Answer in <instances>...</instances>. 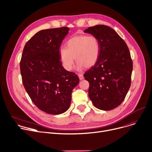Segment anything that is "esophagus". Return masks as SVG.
I'll use <instances>...</instances> for the list:
<instances>
[{
  "label": "esophagus",
  "instance_id": "obj_1",
  "mask_svg": "<svg viewBox=\"0 0 152 152\" xmlns=\"http://www.w3.org/2000/svg\"><path fill=\"white\" fill-rule=\"evenodd\" d=\"M78 77H79V79H80V80H83V75H82V74H78Z\"/></svg>",
  "mask_w": 152,
  "mask_h": 152
}]
</instances>
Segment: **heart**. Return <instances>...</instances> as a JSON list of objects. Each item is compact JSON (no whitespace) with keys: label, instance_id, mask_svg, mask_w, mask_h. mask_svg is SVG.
<instances>
[{"label":"heart","instance_id":"1","mask_svg":"<svg viewBox=\"0 0 152 152\" xmlns=\"http://www.w3.org/2000/svg\"><path fill=\"white\" fill-rule=\"evenodd\" d=\"M100 53L98 39L94 36L84 34L74 36L66 42V48L59 50V57L64 68L70 71L74 67L75 58L77 67L90 68L97 62Z\"/></svg>","mask_w":152,"mask_h":152}]
</instances>
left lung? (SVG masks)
Instances as JSON below:
<instances>
[{
  "mask_svg": "<svg viewBox=\"0 0 152 152\" xmlns=\"http://www.w3.org/2000/svg\"><path fill=\"white\" fill-rule=\"evenodd\" d=\"M84 32L96 37L100 45L97 62L84 74L90 84L89 98L98 109L113 110L123 102L131 86L133 64L129 49L108 26L95 25Z\"/></svg>",
  "mask_w": 152,
  "mask_h": 152,
  "instance_id": "obj_1",
  "label": "left lung"
}]
</instances>
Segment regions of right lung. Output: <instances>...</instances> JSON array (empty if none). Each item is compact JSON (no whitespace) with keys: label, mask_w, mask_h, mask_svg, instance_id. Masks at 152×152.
I'll return each mask as SVG.
<instances>
[{"label":"right lung","mask_w":152,"mask_h":152,"mask_svg":"<svg viewBox=\"0 0 152 152\" xmlns=\"http://www.w3.org/2000/svg\"><path fill=\"white\" fill-rule=\"evenodd\" d=\"M69 31L64 26L38 31L26 43L20 64L22 82L33 103L53 115L69 109L72 91L80 81L60 60V46Z\"/></svg>","instance_id":"1"}]
</instances>
